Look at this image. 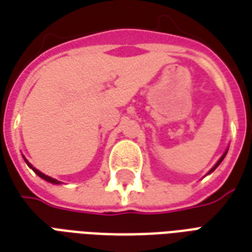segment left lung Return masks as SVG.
<instances>
[{
  "mask_svg": "<svg viewBox=\"0 0 252 252\" xmlns=\"http://www.w3.org/2000/svg\"><path fill=\"white\" fill-rule=\"evenodd\" d=\"M225 154H227V151H225V153H224V155H222L221 158L219 159V162H217V163H216V164H215V167H213V169H212V170H211V171H209V173H212V171H213V170L216 169V167H217V166H219V164L221 163V162H222V159H224V157H225Z\"/></svg>",
  "mask_w": 252,
  "mask_h": 252,
  "instance_id": "1",
  "label": "left lung"
}]
</instances>
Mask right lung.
Here are the masks:
<instances>
[{"instance_id": "add662e5", "label": "right lung", "mask_w": 252, "mask_h": 252, "mask_svg": "<svg viewBox=\"0 0 252 252\" xmlns=\"http://www.w3.org/2000/svg\"><path fill=\"white\" fill-rule=\"evenodd\" d=\"M25 162H27V160H25ZM27 163H28V162H27ZM28 166H30V167H32V166H31L30 163H28ZM32 170H33V171H35L36 174L39 175L40 178H43V180L48 181V182H51V184H59V181L54 180V178H51V177H48V175H46V174H43V173H41V171H39V170L33 169V167H32Z\"/></svg>"}]
</instances>
